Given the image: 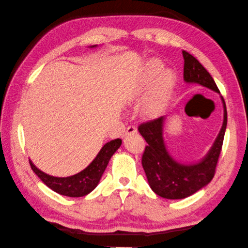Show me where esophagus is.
<instances>
[{"label":"esophagus","mask_w":248,"mask_h":248,"mask_svg":"<svg viewBox=\"0 0 248 248\" xmlns=\"http://www.w3.org/2000/svg\"><path fill=\"white\" fill-rule=\"evenodd\" d=\"M137 133V128L134 127V126H128L126 128V131H125V135H131V134H135Z\"/></svg>","instance_id":"34e87169"}]
</instances>
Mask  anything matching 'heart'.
<instances>
[{"instance_id":"b5f03b06","label":"heart","mask_w":248,"mask_h":248,"mask_svg":"<svg viewBox=\"0 0 248 248\" xmlns=\"http://www.w3.org/2000/svg\"><path fill=\"white\" fill-rule=\"evenodd\" d=\"M176 74L172 69L164 68L158 60L148 62L140 71L133 86L132 96L146 99L143 103V113L149 117L159 115L171 96Z\"/></svg>"}]
</instances>
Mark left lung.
I'll use <instances>...</instances> for the list:
<instances>
[{
  "instance_id": "8db88e82",
  "label": "left lung",
  "mask_w": 248,
  "mask_h": 248,
  "mask_svg": "<svg viewBox=\"0 0 248 248\" xmlns=\"http://www.w3.org/2000/svg\"><path fill=\"white\" fill-rule=\"evenodd\" d=\"M184 80L186 83H197L214 92L220 93L216 82L206 69L186 50ZM224 115L221 131L209 153L196 164H182L170 156L164 140V123L166 117L146 122L139 126V132L148 145L141 157V165L149 186L157 196L170 200L192 196L213 179L220 156L227 124V112L224 99L221 96Z\"/></svg>"
}]
</instances>
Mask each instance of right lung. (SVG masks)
Instances as JSON below:
<instances>
[{"mask_svg":"<svg viewBox=\"0 0 248 248\" xmlns=\"http://www.w3.org/2000/svg\"><path fill=\"white\" fill-rule=\"evenodd\" d=\"M92 47H96V45ZM122 145V140L116 139L105 144L101 151L97 154L96 157L92 160L90 165L82 171L70 177H54L50 174L45 173L42 170H39L36 166L30 160L31 167L39 179L42 180L48 188L54 190L55 192L62 194V196L79 198L87 196L92 190L95 189V186L99 185L101 177L104 172L105 168L108 164L109 159L113 156L117 149Z\"/></svg>","mask_w":248,"mask_h":248,"instance_id":"right-lung-1","label":"right lung"}]
</instances>
